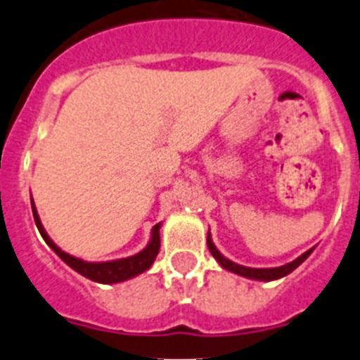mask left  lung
<instances>
[{
    "label": "left lung",
    "instance_id": "left-lung-1",
    "mask_svg": "<svg viewBox=\"0 0 360 360\" xmlns=\"http://www.w3.org/2000/svg\"><path fill=\"white\" fill-rule=\"evenodd\" d=\"M207 247L209 250H211V254L214 256L216 262L219 263V265L224 266L225 270H229V272H234V274L238 276H243V278H249V279H256V281H274V279H281L285 278V276H288L292 272V270L297 269L301 263L307 259L308 256L311 254V250H307L304 254H301L299 257H295L294 262L287 263V265H281V266H274V269H252V266H243V265H238V263L231 262V259H227V257L224 256V254L219 252L218 249H216V245L212 243L211 240V232L207 234Z\"/></svg>",
    "mask_w": 360,
    "mask_h": 360
}]
</instances>
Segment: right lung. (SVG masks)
<instances>
[{
    "instance_id": "1",
    "label": "right lung",
    "mask_w": 360,
    "mask_h": 360,
    "mask_svg": "<svg viewBox=\"0 0 360 360\" xmlns=\"http://www.w3.org/2000/svg\"><path fill=\"white\" fill-rule=\"evenodd\" d=\"M32 212H34V221H36L37 229H39L41 236L46 241L50 249L61 257L63 262L73 269L75 272H79L84 278L91 279L95 283H103V285H111V283H120L126 281V279H131L135 276L142 274L149 266L153 265L155 257H157L158 250H160V225L157 224L151 229V240L146 245V249H142L141 252L135 254V256L122 257V259H113V262H84L81 257H75L72 254L65 252L57 247L52 241V238L46 234L43 224H41L39 214H37V209L34 205V200H32Z\"/></svg>"
}]
</instances>
